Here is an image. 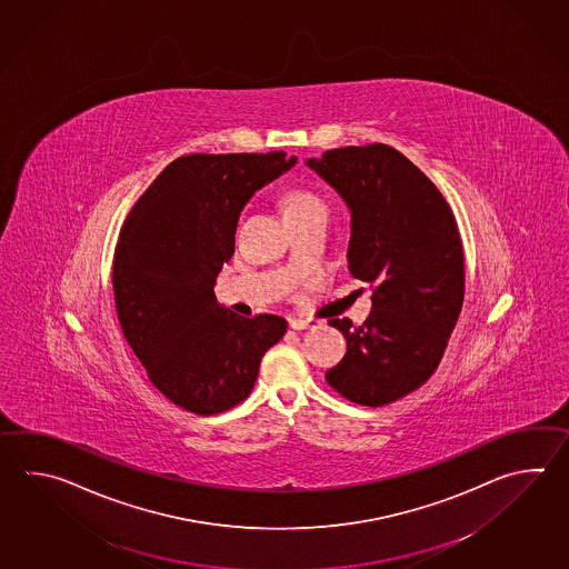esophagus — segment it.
<instances>
[{
	"mask_svg": "<svg viewBox=\"0 0 569 569\" xmlns=\"http://www.w3.org/2000/svg\"><path fill=\"white\" fill-rule=\"evenodd\" d=\"M316 325L313 320L310 318H296V316H291L290 326L293 330H306V328H310V326Z\"/></svg>",
	"mask_w": 569,
	"mask_h": 569,
	"instance_id": "esophagus-1",
	"label": "esophagus"
}]
</instances>
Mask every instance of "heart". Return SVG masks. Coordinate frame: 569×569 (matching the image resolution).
<instances>
[{"mask_svg":"<svg viewBox=\"0 0 569 569\" xmlns=\"http://www.w3.org/2000/svg\"><path fill=\"white\" fill-rule=\"evenodd\" d=\"M306 212H326V202L312 190H293L283 198V214H306Z\"/></svg>","mask_w":569,"mask_h":569,"instance_id":"1","label":"heart"}]
</instances>
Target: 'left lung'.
Returning <instances> with one entry per match:
<instances>
[{"instance_id": "8db88e82", "label": "left lung", "mask_w": 569, "mask_h": 569, "mask_svg": "<svg viewBox=\"0 0 569 569\" xmlns=\"http://www.w3.org/2000/svg\"><path fill=\"white\" fill-rule=\"evenodd\" d=\"M306 163L347 202L348 269L375 288L365 325L328 320L347 355L326 381L359 406L393 403L438 369L462 310L458 224L436 184L391 146H348Z\"/></svg>"}]
</instances>
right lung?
Instances as JSON below:
<instances>
[{"label": "right lung", "instance_id": "add662e5", "mask_svg": "<svg viewBox=\"0 0 569 569\" xmlns=\"http://www.w3.org/2000/svg\"><path fill=\"white\" fill-rule=\"evenodd\" d=\"M298 162L271 153H192L163 168L129 210L113 257L119 325L151 383L198 416L244 401L281 316L243 318L217 302L214 281L257 190Z\"/></svg>", "mask_w": 569, "mask_h": 569}]
</instances>
